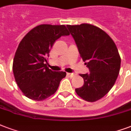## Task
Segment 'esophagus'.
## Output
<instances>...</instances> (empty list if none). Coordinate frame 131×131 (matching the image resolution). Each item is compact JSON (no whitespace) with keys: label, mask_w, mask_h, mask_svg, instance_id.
<instances>
[{"label":"esophagus","mask_w":131,"mask_h":131,"mask_svg":"<svg viewBox=\"0 0 131 131\" xmlns=\"http://www.w3.org/2000/svg\"><path fill=\"white\" fill-rule=\"evenodd\" d=\"M67 75L68 77H73L74 75H75V74L74 73H67Z\"/></svg>","instance_id":"obj_1"}]
</instances>
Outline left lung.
I'll use <instances>...</instances> for the list:
<instances>
[{"label": "left lung", "mask_w": 131, "mask_h": 131, "mask_svg": "<svg viewBox=\"0 0 131 131\" xmlns=\"http://www.w3.org/2000/svg\"><path fill=\"white\" fill-rule=\"evenodd\" d=\"M81 57L90 72L80 74L84 80L77 94L87 102L102 99L113 88L119 73L121 58L115 43L108 34L93 25H67Z\"/></svg>", "instance_id": "1"}]
</instances>
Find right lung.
<instances>
[{
  "label": "right lung",
  "mask_w": 131,
  "mask_h": 131,
  "mask_svg": "<svg viewBox=\"0 0 131 131\" xmlns=\"http://www.w3.org/2000/svg\"><path fill=\"white\" fill-rule=\"evenodd\" d=\"M69 34L64 25L43 24L31 29L21 40L12 70L16 82L25 97L42 101L57 90L66 72L49 69L47 58L55 41Z\"/></svg>",
  "instance_id": "right-lung-1"
}]
</instances>
